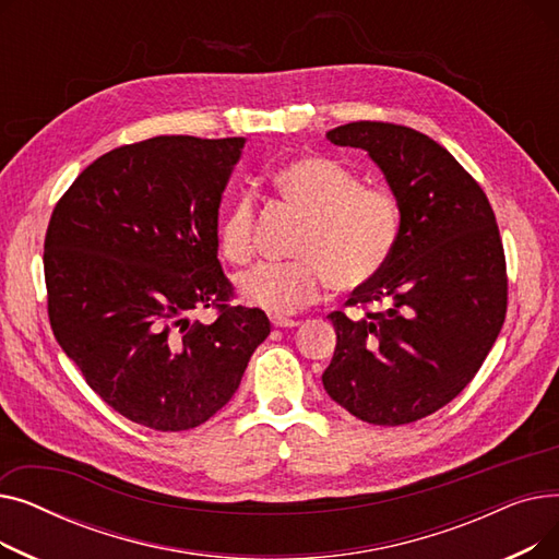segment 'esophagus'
Masks as SVG:
<instances>
[{"instance_id": "34e87169", "label": "esophagus", "mask_w": 559, "mask_h": 559, "mask_svg": "<svg viewBox=\"0 0 559 559\" xmlns=\"http://www.w3.org/2000/svg\"><path fill=\"white\" fill-rule=\"evenodd\" d=\"M272 324L276 329H295V326H299V321L289 319V317H272Z\"/></svg>"}]
</instances>
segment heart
I'll return each instance as SVG.
<instances>
[{
    "label": "heart",
    "mask_w": 559,
    "mask_h": 559,
    "mask_svg": "<svg viewBox=\"0 0 559 559\" xmlns=\"http://www.w3.org/2000/svg\"><path fill=\"white\" fill-rule=\"evenodd\" d=\"M274 183L308 215V224L297 245L299 260L262 262L240 274L247 306L287 317L317 301L329 281L335 289H358L385 270L401 235V209L390 190L362 186L356 171L326 156L289 160ZM253 226L255 201L245 192L219 228L222 253L230 262L253 255Z\"/></svg>",
    "instance_id": "heart-1"
}]
</instances>
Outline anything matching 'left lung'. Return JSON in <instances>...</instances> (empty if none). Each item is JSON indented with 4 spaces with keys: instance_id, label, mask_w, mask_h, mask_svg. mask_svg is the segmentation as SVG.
<instances>
[{
    "instance_id": "left-lung-1",
    "label": "left lung",
    "mask_w": 559,
    "mask_h": 559,
    "mask_svg": "<svg viewBox=\"0 0 559 559\" xmlns=\"http://www.w3.org/2000/svg\"><path fill=\"white\" fill-rule=\"evenodd\" d=\"M365 150L401 209L396 249L350 306L329 314L337 344L321 376L329 396L376 426L424 419L476 376L503 329L508 274L487 194L442 144L390 122H350L326 133Z\"/></svg>"
}]
</instances>
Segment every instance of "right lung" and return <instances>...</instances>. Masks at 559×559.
I'll return each mask as SVG.
<instances>
[{"label": "right lung", "mask_w": 559, "mask_h": 559, "mask_svg": "<svg viewBox=\"0 0 559 559\" xmlns=\"http://www.w3.org/2000/svg\"><path fill=\"white\" fill-rule=\"evenodd\" d=\"M245 138L158 135L87 165L58 199L45 235L56 342L122 417L160 432L222 409L270 319L230 306L217 217ZM217 307L211 325L192 309Z\"/></svg>", "instance_id": "add662e5"}]
</instances>
